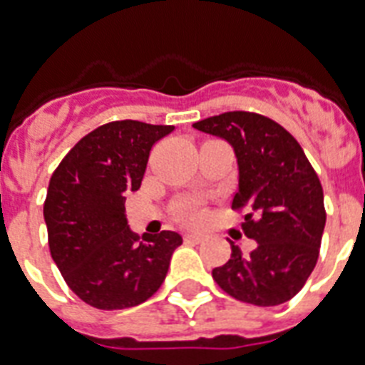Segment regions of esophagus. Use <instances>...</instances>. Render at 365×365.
<instances>
[{
	"instance_id": "34e87169",
	"label": "esophagus",
	"mask_w": 365,
	"mask_h": 365,
	"mask_svg": "<svg viewBox=\"0 0 365 365\" xmlns=\"http://www.w3.org/2000/svg\"><path fill=\"white\" fill-rule=\"evenodd\" d=\"M183 239L187 240V242H200V240L205 239V235L197 233V231H189V233H185Z\"/></svg>"
}]
</instances>
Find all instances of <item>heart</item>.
I'll list each match as a JSON object with an SVG mask.
<instances>
[{
    "instance_id": "heart-1",
    "label": "heart",
    "mask_w": 365,
    "mask_h": 365,
    "mask_svg": "<svg viewBox=\"0 0 365 365\" xmlns=\"http://www.w3.org/2000/svg\"><path fill=\"white\" fill-rule=\"evenodd\" d=\"M176 216L180 217V220H183V222H193V220H197V216H199L197 205L189 199L180 200L176 206Z\"/></svg>"
}]
</instances>
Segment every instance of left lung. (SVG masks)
<instances>
[{
  "label": "left lung",
  "instance_id": "obj_1",
  "mask_svg": "<svg viewBox=\"0 0 365 365\" xmlns=\"http://www.w3.org/2000/svg\"><path fill=\"white\" fill-rule=\"evenodd\" d=\"M193 126L233 145L239 189L231 208H248L242 231L257 242L250 255L231 242V259L212 277L250 305L286 303L305 286L320 254L326 208L318 174L297 140L265 115L227 111Z\"/></svg>",
  "mask_w": 365,
  "mask_h": 365
}]
</instances>
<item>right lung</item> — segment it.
<instances>
[{
	"label": "right lung",
	"mask_w": 365,
	"mask_h": 365,
	"mask_svg": "<svg viewBox=\"0 0 365 365\" xmlns=\"http://www.w3.org/2000/svg\"><path fill=\"white\" fill-rule=\"evenodd\" d=\"M174 126L111 121L83 136L51 176L43 216L48 250L66 284L87 305L119 311L148 301L165 282L174 231L138 237L125 200L138 191L149 151Z\"/></svg>",
	"instance_id": "1"
}]
</instances>
